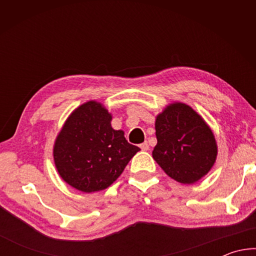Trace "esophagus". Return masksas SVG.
Masks as SVG:
<instances>
[{
	"instance_id": "obj_1",
	"label": "esophagus",
	"mask_w": 256,
	"mask_h": 256,
	"mask_svg": "<svg viewBox=\"0 0 256 256\" xmlns=\"http://www.w3.org/2000/svg\"><path fill=\"white\" fill-rule=\"evenodd\" d=\"M140 148L142 151H148L149 150V144L148 142H144V144H140Z\"/></svg>"
}]
</instances>
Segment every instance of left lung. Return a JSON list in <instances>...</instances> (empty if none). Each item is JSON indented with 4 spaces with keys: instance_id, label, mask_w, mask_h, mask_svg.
<instances>
[{
    "instance_id": "1",
    "label": "left lung",
    "mask_w": 256,
    "mask_h": 256,
    "mask_svg": "<svg viewBox=\"0 0 256 256\" xmlns=\"http://www.w3.org/2000/svg\"><path fill=\"white\" fill-rule=\"evenodd\" d=\"M157 146L152 157L162 170L182 184L206 175L218 154L214 133L192 107L174 102L156 118Z\"/></svg>"
}]
</instances>
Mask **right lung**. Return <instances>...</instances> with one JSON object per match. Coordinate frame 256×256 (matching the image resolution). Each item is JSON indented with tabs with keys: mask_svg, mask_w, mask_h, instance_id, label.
I'll return each mask as SVG.
<instances>
[{
	"mask_svg": "<svg viewBox=\"0 0 256 256\" xmlns=\"http://www.w3.org/2000/svg\"><path fill=\"white\" fill-rule=\"evenodd\" d=\"M100 102H86L68 116L55 140L53 154L63 180L84 193L107 188L140 148L112 128Z\"/></svg>",
	"mask_w": 256,
	"mask_h": 256,
	"instance_id": "right-lung-1",
	"label": "right lung"
}]
</instances>
